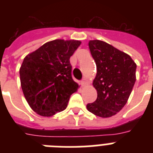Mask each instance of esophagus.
<instances>
[{
	"instance_id": "obj_1",
	"label": "esophagus",
	"mask_w": 153,
	"mask_h": 153,
	"mask_svg": "<svg viewBox=\"0 0 153 153\" xmlns=\"http://www.w3.org/2000/svg\"><path fill=\"white\" fill-rule=\"evenodd\" d=\"M86 84H88V80H87V79H86V78H83L82 80H81V85L83 86H86Z\"/></svg>"
}]
</instances>
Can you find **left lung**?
<instances>
[{"label": "left lung", "mask_w": 153, "mask_h": 153, "mask_svg": "<svg viewBox=\"0 0 153 153\" xmlns=\"http://www.w3.org/2000/svg\"><path fill=\"white\" fill-rule=\"evenodd\" d=\"M89 48L97 65L93 86L96 101L86 105L96 116L110 117L126 103L136 82V64L130 56L101 40L89 42Z\"/></svg>", "instance_id": "1"}]
</instances>
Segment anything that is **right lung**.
Returning a JSON list of instances; mask_svg holds the SVG:
<instances>
[{"mask_svg": "<svg viewBox=\"0 0 153 153\" xmlns=\"http://www.w3.org/2000/svg\"><path fill=\"white\" fill-rule=\"evenodd\" d=\"M80 44L74 40H53L24 59L20 69L21 88L37 114L51 117L67 108L78 88L71 75L70 58Z\"/></svg>", "mask_w": 153, "mask_h": 153, "instance_id": "right-lung-1", "label": "right lung"}]
</instances>
